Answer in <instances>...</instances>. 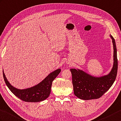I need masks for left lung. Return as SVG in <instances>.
I'll use <instances>...</instances> for the list:
<instances>
[{"label": "left lung", "mask_w": 121, "mask_h": 121, "mask_svg": "<svg viewBox=\"0 0 121 121\" xmlns=\"http://www.w3.org/2000/svg\"><path fill=\"white\" fill-rule=\"evenodd\" d=\"M113 46V64L108 75L95 77L82 70L71 69L74 93L78 98L83 100L97 99L104 94L113 85L117 71V50L115 40L111 35Z\"/></svg>", "instance_id": "8db88e82"}]
</instances>
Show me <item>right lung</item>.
I'll return each mask as SVG.
<instances>
[{"label":"right lung","instance_id":"obj_1","mask_svg":"<svg viewBox=\"0 0 121 121\" xmlns=\"http://www.w3.org/2000/svg\"><path fill=\"white\" fill-rule=\"evenodd\" d=\"M61 72L58 69L50 73L38 85L25 89H18L11 85L7 80L3 70L4 80L10 90L16 97L26 102H39L47 99L51 92L52 82Z\"/></svg>","mask_w":121,"mask_h":121}]
</instances>
